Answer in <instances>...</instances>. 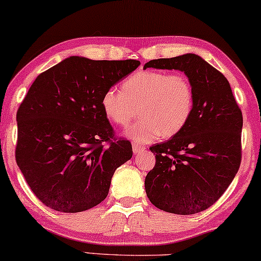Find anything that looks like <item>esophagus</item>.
Returning <instances> with one entry per match:
<instances>
[{
  "mask_svg": "<svg viewBox=\"0 0 261 261\" xmlns=\"http://www.w3.org/2000/svg\"><path fill=\"white\" fill-rule=\"evenodd\" d=\"M132 147H133V152H134V154L141 153V152L145 151V146H141V145L135 144V143L132 144Z\"/></svg>",
  "mask_w": 261,
  "mask_h": 261,
  "instance_id": "34e87169",
  "label": "esophagus"
}]
</instances>
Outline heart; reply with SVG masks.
I'll return each mask as SVG.
<instances>
[{
	"label": "heart",
	"mask_w": 261,
	"mask_h": 261,
	"mask_svg": "<svg viewBox=\"0 0 261 261\" xmlns=\"http://www.w3.org/2000/svg\"><path fill=\"white\" fill-rule=\"evenodd\" d=\"M121 90L110 87L101 97V108L111 122L126 127L137 117L126 134L138 143H147L158 135L170 138L186 124L194 107V90L182 73L140 70L127 76Z\"/></svg>",
	"instance_id": "obj_1"
}]
</instances>
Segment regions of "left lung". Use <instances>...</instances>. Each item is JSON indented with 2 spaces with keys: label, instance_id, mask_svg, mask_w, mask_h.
I'll return each mask as SVG.
<instances>
[{
  "label": "left lung",
  "instance_id": "left-lung-1",
  "mask_svg": "<svg viewBox=\"0 0 261 261\" xmlns=\"http://www.w3.org/2000/svg\"><path fill=\"white\" fill-rule=\"evenodd\" d=\"M151 67L184 72L194 90V107L177 134L150 147L155 164L145 177L147 198L165 212H201L222 197L238 174L242 111L226 77L198 55L152 60L144 69Z\"/></svg>",
  "mask_w": 261,
  "mask_h": 261
}]
</instances>
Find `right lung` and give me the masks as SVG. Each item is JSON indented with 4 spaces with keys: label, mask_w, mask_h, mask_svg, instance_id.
Here are the masks:
<instances>
[{
    "label": "right lung",
    "mask_w": 261,
    "mask_h": 261,
    "mask_svg": "<svg viewBox=\"0 0 261 261\" xmlns=\"http://www.w3.org/2000/svg\"><path fill=\"white\" fill-rule=\"evenodd\" d=\"M139 64L72 56L33 81L16 113L15 161L45 206L75 213L107 198L115 170L133 150L115 137L101 97Z\"/></svg>",
    "instance_id": "obj_1"
}]
</instances>
